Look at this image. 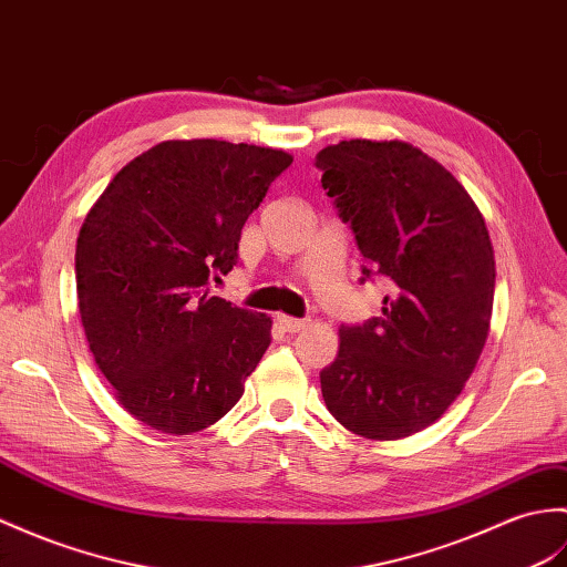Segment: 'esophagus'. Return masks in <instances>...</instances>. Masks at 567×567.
Here are the masks:
<instances>
[{
    "label": "esophagus",
    "instance_id": "obj_1",
    "mask_svg": "<svg viewBox=\"0 0 567 567\" xmlns=\"http://www.w3.org/2000/svg\"><path fill=\"white\" fill-rule=\"evenodd\" d=\"M278 323H280V328H285L287 333H299V331H305V328L309 326V319H295V316L278 313Z\"/></svg>",
    "mask_w": 567,
    "mask_h": 567
}]
</instances>
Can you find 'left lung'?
<instances>
[{"mask_svg": "<svg viewBox=\"0 0 567 567\" xmlns=\"http://www.w3.org/2000/svg\"><path fill=\"white\" fill-rule=\"evenodd\" d=\"M316 168L362 254L360 285L389 287L379 316L340 326L323 401L350 432L401 440L452 405L481 358L491 236L462 183L408 142H338L316 154Z\"/></svg>", "mask_w": 567, "mask_h": 567, "instance_id": "left-lung-1", "label": "left lung"}]
</instances>
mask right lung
I'll return each mask as SVG.
<instances>
[{
  "label": "right lung",
  "mask_w": 567,
  "mask_h": 567,
  "mask_svg": "<svg viewBox=\"0 0 567 567\" xmlns=\"http://www.w3.org/2000/svg\"><path fill=\"white\" fill-rule=\"evenodd\" d=\"M292 164L282 150L168 140L130 162L76 239L89 350L144 425L188 434L244 396L272 321L207 292L239 262L241 229Z\"/></svg>",
  "instance_id": "1"
}]
</instances>
